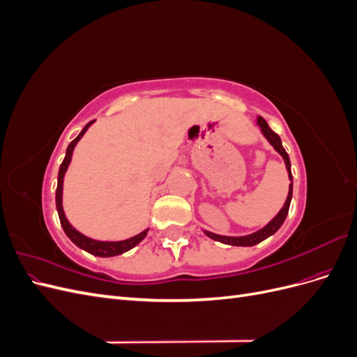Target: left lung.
Wrapping results in <instances>:
<instances>
[{
	"mask_svg": "<svg viewBox=\"0 0 357 357\" xmlns=\"http://www.w3.org/2000/svg\"><path fill=\"white\" fill-rule=\"evenodd\" d=\"M257 125L261 126V131L264 134V137L268 139L269 144H271L277 152L283 156L284 159V164H286V169H287V174H289V180H290V185H289V193H287V198H286V202L283 205V208L278 211V214L275 215V218L269 222L266 226H264L262 229H259L257 232H253L250 235H244V236H223V235H218V234H213V232H208V231H204V234L210 236V238L215 240V241H220L223 244H229V245H244V247H250V245H255V244H259L261 241L266 240L268 236H271L273 234H275L280 226L283 225V222L286 220V215L289 213V207H290V201H291V189H294V178H291V171H290V159H289V155L286 153V150L282 144V139H280V137L273 131L271 128L268 126L266 121L264 117L259 116L257 117Z\"/></svg>",
	"mask_w": 357,
	"mask_h": 357,
	"instance_id": "obj_1",
	"label": "left lung"
}]
</instances>
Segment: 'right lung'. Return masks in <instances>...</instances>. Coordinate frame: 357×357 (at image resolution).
Masks as SVG:
<instances>
[{"instance_id": "1", "label": "right lung", "mask_w": 357, "mask_h": 357, "mask_svg": "<svg viewBox=\"0 0 357 357\" xmlns=\"http://www.w3.org/2000/svg\"><path fill=\"white\" fill-rule=\"evenodd\" d=\"M93 123L89 122L88 125H86L82 132L75 137L73 142L68 144L67 147V153H66V158H63L62 164L59 167V172H58V188H56V210H58V215H59V220H61V226L63 232L67 234L68 238L77 245L80 247L82 250L88 252L93 256H100V257H112V256H117V255H122L128 250H131V248H134L139 241L144 240V236L147 235L149 229H144L143 232H139L138 235L135 236H131V238L128 240H123V241H98V240H92L89 238V236H86L83 234H80L77 229H74L71 223L67 220L66 218V213H63V208H62V183H63V176H66L67 172V168L70 165L71 162V156H73V150L75 147V144L79 143V139L84 135V132L88 131V128Z\"/></svg>"}]
</instances>
